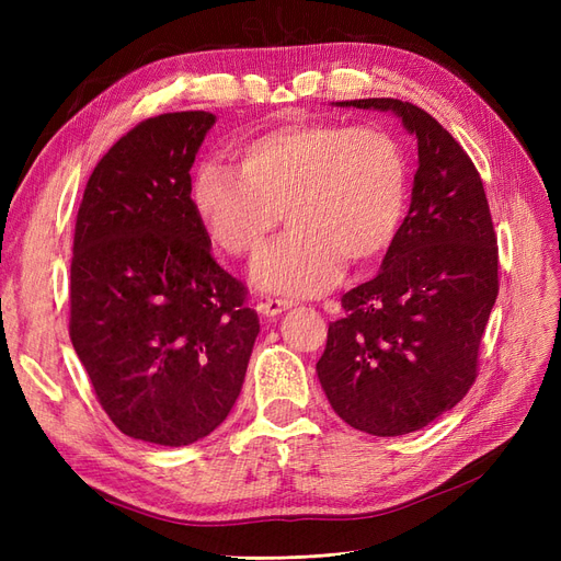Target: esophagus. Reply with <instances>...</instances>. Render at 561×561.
I'll use <instances>...</instances> for the list:
<instances>
[{
	"label": "esophagus",
	"instance_id": "1",
	"mask_svg": "<svg viewBox=\"0 0 561 561\" xmlns=\"http://www.w3.org/2000/svg\"><path fill=\"white\" fill-rule=\"evenodd\" d=\"M295 307V301L293 299H280V297H271V299H264V301H260L257 304V311L262 313V316H268V318H276V316H280L283 311H287V309H293Z\"/></svg>",
	"mask_w": 561,
	"mask_h": 561
}]
</instances>
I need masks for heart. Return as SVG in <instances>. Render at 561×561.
Returning a JSON list of instances; mask_svg holds the SVG:
<instances>
[{"instance_id": "heart-1", "label": "heart", "mask_w": 561, "mask_h": 561, "mask_svg": "<svg viewBox=\"0 0 561 561\" xmlns=\"http://www.w3.org/2000/svg\"><path fill=\"white\" fill-rule=\"evenodd\" d=\"M239 173L196 165L190 201L208 239L252 257L280 222L290 231L252 266L268 293H325L344 262L381 257L402 227L410 175L400 142L375 126L297 122L262 130L239 149Z\"/></svg>"}]
</instances>
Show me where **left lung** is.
I'll return each instance as SVG.
<instances>
[{
    "instance_id": "obj_1",
    "label": "left lung",
    "mask_w": 561,
    "mask_h": 561,
    "mask_svg": "<svg viewBox=\"0 0 561 561\" xmlns=\"http://www.w3.org/2000/svg\"><path fill=\"white\" fill-rule=\"evenodd\" d=\"M342 107L393 112L416 135L410 213L379 274L342 297L316 365L348 426L393 437L421 431L463 400L499 295V245L482 178L451 133L396 98Z\"/></svg>"
}]
</instances>
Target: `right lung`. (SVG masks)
Listing matches in <instances>:
<instances>
[{
	"mask_svg": "<svg viewBox=\"0 0 561 561\" xmlns=\"http://www.w3.org/2000/svg\"><path fill=\"white\" fill-rule=\"evenodd\" d=\"M210 112L145 118L98 161L70 266V339L114 426L151 445L210 435L241 393L260 318L190 201Z\"/></svg>",
	"mask_w": 561,
	"mask_h": 561,
	"instance_id": "add662e5",
	"label": "right lung"
}]
</instances>
